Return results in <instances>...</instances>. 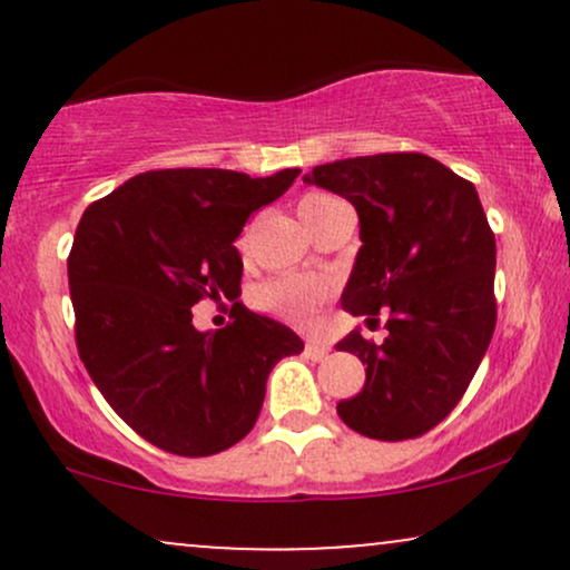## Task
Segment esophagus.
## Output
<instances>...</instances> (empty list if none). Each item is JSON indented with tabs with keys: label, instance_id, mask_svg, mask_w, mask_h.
Listing matches in <instances>:
<instances>
[{
	"label": "esophagus",
	"instance_id": "34e87169",
	"mask_svg": "<svg viewBox=\"0 0 570 570\" xmlns=\"http://www.w3.org/2000/svg\"><path fill=\"white\" fill-rule=\"evenodd\" d=\"M305 353L313 358V362H324V358L330 356V345L316 343V340H307V343H305Z\"/></svg>",
	"mask_w": 570,
	"mask_h": 570
}]
</instances>
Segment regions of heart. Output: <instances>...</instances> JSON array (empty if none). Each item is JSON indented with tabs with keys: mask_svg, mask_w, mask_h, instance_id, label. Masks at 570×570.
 <instances>
[{
	"mask_svg": "<svg viewBox=\"0 0 570 570\" xmlns=\"http://www.w3.org/2000/svg\"><path fill=\"white\" fill-rule=\"evenodd\" d=\"M340 198L326 193H307L299 198L297 212L303 222L307 225L311 219H316L324 208H330L332 203ZM330 297V284L324 278H299V276H284L265 284L263 289L257 292L254 303L263 311L273 313V316L284 318V322L307 326L316 318L318 307L326 303Z\"/></svg>",
	"mask_w": 570,
	"mask_h": 570,
	"instance_id": "heart-1",
	"label": "heart"
}]
</instances>
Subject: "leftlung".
Masks as SVG:
<instances>
[{
  "instance_id": "1",
  "label": "left lung",
  "mask_w": 570,
  "mask_h": 570,
  "mask_svg": "<svg viewBox=\"0 0 570 570\" xmlns=\"http://www.w3.org/2000/svg\"><path fill=\"white\" fill-rule=\"evenodd\" d=\"M305 181L356 208L362 248L340 303L389 330L381 345L358 332L337 343L367 364L337 415L370 440H415L461 402L495 330V235L480 195L421 153L335 160Z\"/></svg>"
}]
</instances>
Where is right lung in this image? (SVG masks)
<instances>
[{
	"mask_svg": "<svg viewBox=\"0 0 570 570\" xmlns=\"http://www.w3.org/2000/svg\"><path fill=\"white\" fill-rule=\"evenodd\" d=\"M297 174L163 168L85 208L67 263L77 351L109 407L166 453L214 455L244 440L271 370L303 351L289 326L240 303L214 332L195 330L189 311L238 297L235 238Z\"/></svg>",
	"mask_w": 570,
	"mask_h": 570,
	"instance_id": "right-lung-1",
	"label": "right lung"
}]
</instances>
